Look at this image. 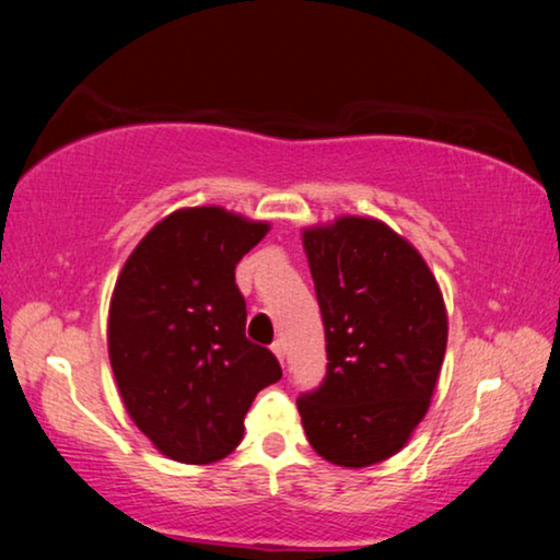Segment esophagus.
<instances>
[{"mask_svg":"<svg viewBox=\"0 0 560 560\" xmlns=\"http://www.w3.org/2000/svg\"><path fill=\"white\" fill-rule=\"evenodd\" d=\"M272 354L280 359V364L285 362V347H282V341H275V343H272Z\"/></svg>","mask_w":560,"mask_h":560,"instance_id":"1","label":"esophagus"}]
</instances>
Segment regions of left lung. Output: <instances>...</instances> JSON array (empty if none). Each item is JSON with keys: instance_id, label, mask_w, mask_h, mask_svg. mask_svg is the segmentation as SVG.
I'll return each instance as SVG.
<instances>
[{"instance_id": "1", "label": "left lung", "mask_w": 560, "mask_h": 560, "mask_svg": "<svg viewBox=\"0 0 560 560\" xmlns=\"http://www.w3.org/2000/svg\"><path fill=\"white\" fill-rule=\"evenodd\" d=\"M326 331V377L298 397L318 456L362 469L397 454L423 420L448 320L425 259L377 219L303 232Z\"/></svg>"}]
</instances>
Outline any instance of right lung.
Returning <instances> with one entry per match:
<instances>
[{
    "instance_id": "add662e5",
    "label": "right lung",
    "mask_w": 560,
    "mask_h": 560,
    "mask_svg": "<svg viewBox=\"0 0 560 560\" xmlns=\"http://www.w3.org/2000/svg\"><path fill=\"white\" fill-rule=\"evenodd\" d=\"M219 206L160 221L121 267L109 308L114 380L135 425L183 464L240 446L259 389L282 377L270 349L244 334L236 262L267 234Z\"/></svg>"
}]
</instances>
